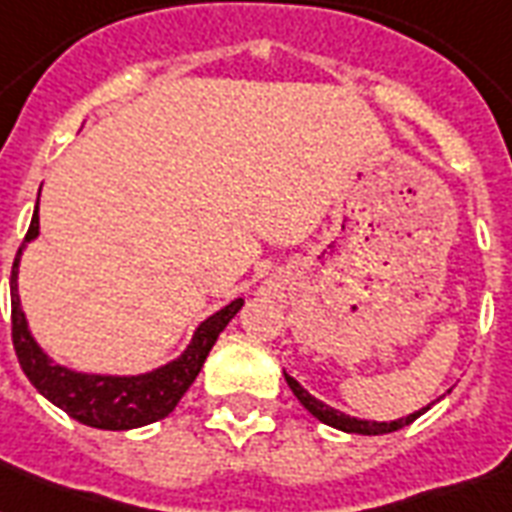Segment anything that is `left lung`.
I'll return each mask as SVG.
<instances>
[{
	"instance_id": "1",
	"label": "left lung",
	"mask_w": 512,
	"mask_h": 512,
	"mask_svg": "<svg viewBox=\"0 0 512 512\" xmlns=\"http://www.w3.org/2000/svg\"><path fill=\"white\" fill-rule=\"evenodd\" d=\"M284 377H287V385L292 388V393L297 396V401L308 409V412L316 417V420H321L324 425H329V428H337V430H345V433H361V436H382V433H393V430H401L406 428V425H412L420 414H425L430 409L428 406H422V409H417V412L406 414V417H401V420H393V422H374V420H358V417H350V414H342L337 412V409H332V406H327L324 401H319V398H313L308 390L300 385V382L295 380V377H289L287 372H284Z\"/></svg>"
}]
</instances>
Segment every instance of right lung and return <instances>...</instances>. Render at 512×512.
I'll use <instances>...</instances> for the list:
<instances>
[{
	"instance_id": "right-lung-1",
	"label": "right lung",
	"mask_w": 512,
	"mask_h": 512,
	"mask_svg": "<svg viewBox=\"0 0 512 512\" xmlns=\"http://www.w3.org/2000/svg\"><path fill=\"white\" fill-rule=\"evenodd\" d=\"M39 236V199H36L34 217L28 225V233L20 244L15 263H12L10 276V297H12V345L15 356L20 361V369L26 374L31 385L42 393L47 401L60 406L68 417H74L82 425L100 430H132L151 425L162 420L177 406V401L191 388L196 374L207 361L209 350L215 345L228 321L241 311L244 300H233L209 319H204L193 332L188 348L170 361L159 366L154 372L132 374V377H119V374H84L74 372L68 366L55 364L44 353L36 340L28 332L26 313L20 308L18 297V265L20 255L28 241Z\"/></svg>"
}]
</instances>
